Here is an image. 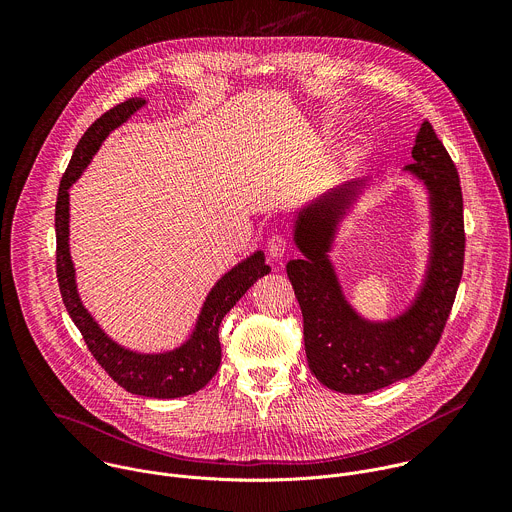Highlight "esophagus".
I'll list each match as a JSON object with an SVG mask.
<instances>
[{
	"mask_svg": "<svg viewBox=\"0 0 512 512\" xmlns=\"http://www.w3.org/2000/svg\"><path fill=\"white\" fill-rule=\"evenodd\" d=\"M289 249V241L283 233H273L269 239H267V253L273 257V259H281Z\"/></svg>",
	"mask_w": 512,
	"mask_h": 512,
	"instance_id": "34e87169",
	"label": "esophagus"
}]
</instances>
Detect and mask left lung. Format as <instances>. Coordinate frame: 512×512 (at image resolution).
I'll list each match as a JSON object with an SVG mask.
<instances>
[{
  "instance_id": "8db88e82",
  "label": "left lung",
  "mask_w": 512,
  "mask_h": 512,
  "mask_svg": "<svg viewBox=\"0 0 512 512\" xmlns=\"http://www.w3.org/2000/svg\"><path fill=\"white\" fill-rule=\"evenodd\" d=\"M407 170L431 192L433 257L425 287L415 306L395 322L369 324L344 302L336 275L326 259L334 225L354 182L334 190L308 208L298 221L296 243L306 259L287 263L304 316L308 367L332 391L364 395L415 375L440 342L464 271V200L454 160L423 121Z\"/></svg>"
}]
</instances>
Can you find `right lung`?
<instances>
[{
	"instance_id": "obj_1",
	"label": "right lung",
	"mask_w": 512,
	"mask_h": 512,
	"mask_svg": "<svg viewBox=\"0 0 512 512\" xmlns=\"http://www.w3.org/2000/svg\"><path fill=\"white\" fill-rule=\"evenodd\" d=\"M141 105V99H127L115 105L113 109L105 111L77 143L75 154H72L68 168L62 174L56 198V277L68 316L81 330L87 348L105 369V373L119 387L133 395L176 399L200 391L216 375L218 367H221L218 326H221L229 310L245 296V291L259 277L267 275L271 267L265 265V257L259 251L245 263L229 271L208 294L192 338L174 352L135 354L117 346L103 334L97 322L83 308L77 294L75 267H72L68 253V188L83 174L89 160L99 150L101 141L109 135V131L119 127Z\"/></svg>"
}]
</instances>
